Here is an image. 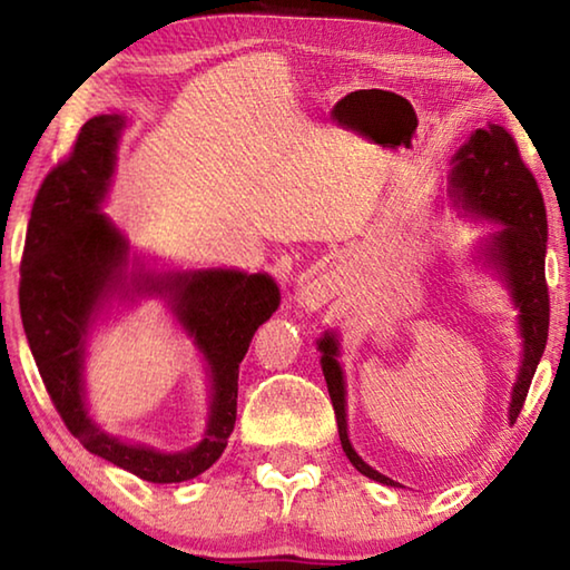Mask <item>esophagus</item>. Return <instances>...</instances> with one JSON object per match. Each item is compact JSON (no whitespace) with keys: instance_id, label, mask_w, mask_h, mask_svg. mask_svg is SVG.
I'll list each match as a JSON object with an SVG mask.
<instances>
[{"instance_id":"esophagus-1","label":"esophagus","mask_w":570,"mask_h":570,"mask_svg":"<svg viewBox=\"0 0 570 570\" xmlns=\"http://www.w3.org/2000/svg\"><path fill=\"white\" fill-rule=\"evenodd\" d=\"M326 296H330V286L322 276H306L296 288L298 304H304L306 308H320L326 302Z\"/></svg>"}]
</instances>
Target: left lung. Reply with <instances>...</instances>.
<instances>
[{
	"label": "left lung",
	"instance_id": "1",
	"mask_svg": "<svg viewBox=\"0 0 570 570\" xmlns=\"http://www.w3.org/2000/svg\"><path fill=\"white\" fill-rule=\"evenodd\" d=\"M452 188L455 196L468 208L478 210L490 220H498L503 228L490 240V258L505 274L513 298L520 308V334H523V366H520L513 402H510V424L523 410L530 382L538 370L548 342V322H551V296L546 284V238L548 220L543 193H540L535 176L520 156L518 142L503 125H488V130H475V135L462 146L452 168ZM322 370L326 387L336 414L342 448L352 465L362 475L397 485L372 470L356 455L346 438V412H344V377L342 366L336 364V340L334 334H324L320 340Z\"/></svg>",
	"mask_w": 570,
	"mask_h": 570
}]
</instances>
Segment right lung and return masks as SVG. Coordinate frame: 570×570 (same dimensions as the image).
<instances>
[{"instance_id":"1","label":"right lung","mask_w":570,"mask_h":570,"mask_svg":"<svg viewBox=\"0 0 570 570\" xmlns=\"http://www.w3.org/2000/svg\"><path fill=\"white\" fill-rule=\"evenodd\" d=\"M120 115H98L77 132L70 156L37 190L19 266V312L45 390L65 428L85 450L148 482H183L206 472L236 424L238 364L258 326L276 312L278 288L264 274L198 272L166 276L146 288L170 294L186 332L214 377L206 438L188 452L125 445L90 422L82 402V344L100 298L120 282L125 240L98 206L112 176Z\"/></svg>"}]
</instances>
